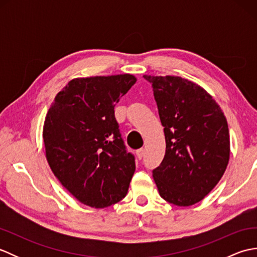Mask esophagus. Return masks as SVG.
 Masks as SVG:
<instances>
[{
    "mask_svg": "<svg viewBox=\"0 0 257 257\" xmlns=\"http://www.w3.org/2000/svg\"><path fill=\"white\" fill-rule=\"evenodd\" d=\"M136 155H137V158L138 159L140 160V159H143V157H144V155H145V150L141 148V149H138L137 151H136Z\"/></svg>",
    "mask_w": 257,
    "mask_h": 257,
    "instance_id": "34e87169",
    "label": "esophagus"
}]
</instances>
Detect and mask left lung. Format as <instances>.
<instances>
[{
    "mask_svg": "<svg viewBox=\"0 0 257 257\" xmlns=\"http://www.w3.org/2000/svg\"><path fill=\"white\" fill-rule=\"evenodd\" d=\"M154 88L166 155L152 171L160 196L190 206L209 194L225 172L230 135L220 106L205 89L178 76L144 75Z\"/></svg>",
    "mask_w": 257,
    "mask_h": 257,
    "instance_id": "obj_1",
    "label": "left lung"
}]
</instances>
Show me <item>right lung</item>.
I'll list each match as a JSON object with an SVG mask.
<instances>
[{"label": "right lung", "mask_w": 257, "mask_h": 257, "mask_svg": "<svg viewBox=\"0 0 257 257\" xmlns=\"http://www.w3.org/2000/svg\"><path fill=\"white\" fill-rule=\"evenodd\" d=\"M136 81L130 74L75 78L48 109L43 127L47 162L85 205L101 209L128 192L135 157L125 150L113 108Z\"/></svg>", "instance_id": "1"}]
</instances>
